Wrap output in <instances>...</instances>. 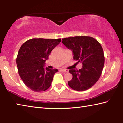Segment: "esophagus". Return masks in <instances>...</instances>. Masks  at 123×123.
<instances>
[{
    "instance_id": "obj_1",
    "label": "esophagus",
    "mask_w": 123,
    "mask_h": 123,
    "mask_svg": "<svg viewBox=\"0 0 123 123\" xmlns=\"http://www.w3.org/2000/svg\"><path fill=\"white\" fill-rule=\"evenodd\" d=\"M61 71H62V72H66V73H68V70H67V69H61Z\"/></svg>"
}]
</instances>
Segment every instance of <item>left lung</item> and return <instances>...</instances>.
<instances>
[{
	"instance_id": "left-lung-1",
	"label": "left lung",
	"mask_w": 123,
	"mask_h": 123,
	"mask_svg": "<svg viewBox=\"0 0 123 123\" xmlns=\"http://www.w3.org/2000/svg\"><path fill=\"white\" fill-rule=\"evenodd\" d=\"M62 43L73 52L74 60L82 64L78 70L70 69L72 79L68 84L74 90L84 91L91 88L101 76L104 65L103 48L93 37L82 36L63 38Z\"/></svg>"
}]
</instances>
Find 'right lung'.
Returning a JSON list of instances; mask_svg holds the SVG:
<instances>
[{"mask_svg":"<svg viewBox=\"0 0 123 123\" xmlns=\"http://www.w3.org/2000/svg\"><path fill=\"white\" fill-rule=\"evenodd\" d=\"M61 40L32 38L20 47L16 59L18 73L24 84L32 91H45L51 86L58 70L44 68L45 62Z\"/></svg>","mask_w":123,"mask_h":123,"instance_id":"add662e5","label":"right lung"}]
</instances>
